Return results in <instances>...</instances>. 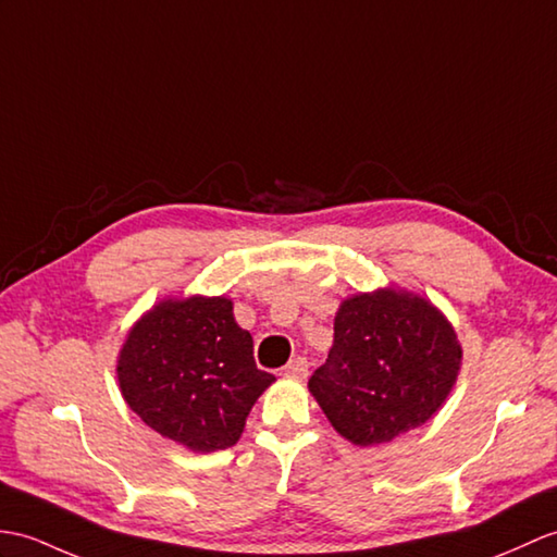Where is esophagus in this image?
<instances>
[{
    "label": "esophagus",
    "instance_id": "esophagus-1",
    "mask_svg": "<svg viewBox=\"0 0 557 557\" xmlns=\"http://www.w3.org/2000/svg\"><path fill=\"white\" fill-rule=\"evenodd\" d=\"M284 374H287V377H296V380H304L306 374H308V360L306 358H301V356H296V358H292L287 366H284Z\"/></svg>",
    "mask_w": 557,
    "mask_h": 557
}]
</instances>
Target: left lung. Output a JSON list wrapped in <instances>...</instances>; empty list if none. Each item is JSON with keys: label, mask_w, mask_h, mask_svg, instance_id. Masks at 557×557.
<instances>
[{"label": "left lung", "mask_w": 557, "mask_h": 557, "mask_svg": "<svg viewBox=\"0 0 557 557\" xmlns=\"http://www.w3.org/2000/svg\"><path fill=\"white\" fill-rule=\"evenodd\" d=\"M460 358L454 327L430 301L396 289L358 294L334 318V344L308 389L348 442L386 444L442 408Z\"/></svg>", "instance_id": "left-lung-1"}]
</instances>
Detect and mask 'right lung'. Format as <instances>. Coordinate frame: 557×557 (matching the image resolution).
Returning <instances> with one entry per match:
<instances>
[{
	"label": "right lung",
	"instance_id": "obj_1",
	"mask_svg": "<svg viewBox=\"0 0 557 557\" xmlns=\"http://www.w3.org/2000/svg\"><path fill=\"white\" fill-rule=\"evenodd\" d=\"M119 382L141 422L199 454L237 444L275 377L256 368L253 339L225 296L161 301L127 334Z\"/></svg>",
	"mask_w": 557,
	"mask_h": 557
}]
</instances>
